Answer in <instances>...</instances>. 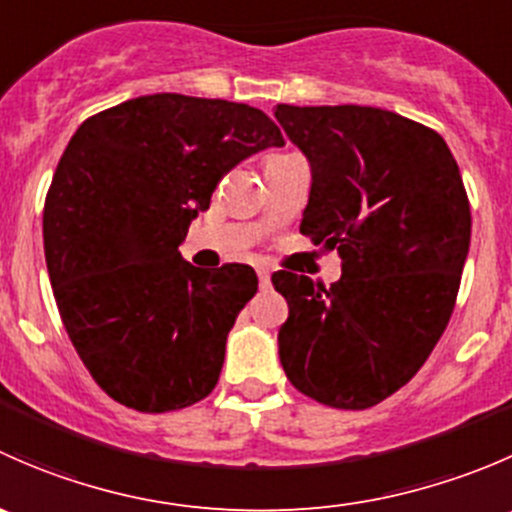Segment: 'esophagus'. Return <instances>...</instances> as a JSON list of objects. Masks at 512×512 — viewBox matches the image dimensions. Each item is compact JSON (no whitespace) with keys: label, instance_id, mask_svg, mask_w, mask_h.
I'll return each instance as SVG.
<instances>
[{"label":"esophagus","instance_id":"34e87169","mask_svg":"<svg viewBox=\"0 0 512 512\" xmlns=\"http://www.w3.org/2000/svg\"><path fill=\"white\" fill-rule=\"evenodd\" d=\"M257 280H260V287H270V270H257Z\"/></svg>","mask_w":512,"mask_h":512}]
</instances>
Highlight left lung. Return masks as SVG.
Listing matches in <instances>:
<instances>
[{
	"mask_svg": "<svg viewBox=\"0 0 512 512\" xmlns=\"http://www.w3.org/2000/svg\"><path fill=\"white\" fill-rule=\"evenodd\" d=\"M275 118L312 170L299 230L337 250L332 287L277 272L280 361L294 389L334 409L399 391L441 339L471 245V205L446 141L371 106H289Z\"/></svg>",
	"mask_w": 512,
	"mask_h": 512,
	"instance_id": "obj_1",
	"label": "left lung"
}]
</instances>
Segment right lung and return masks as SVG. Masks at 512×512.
<instances>
[{"mask_svg": "<svg viewBox=\"0 0 512 512\" xmlns=\"http://www.w3.org/2000/svg\"><path fill=\"white\" fill-rule=\"evenodd\" d=\"M272 146L285 138L260 108L180 94L106 108L69 141L44 205L46 270L71 344L113 401L163 414L215 389L257 275L200 270L178 247L227 170Z\"/></svg>", "mask_w": 512, "mask_h": 512, "instance_id": "obj_1", "label": "right lung"}]
</instances>
